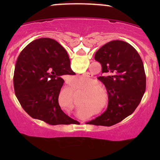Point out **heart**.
<instances>
[{
  "instance_id": "b5f03b06",
  "label": "heart",
  "mask_w": 160,
  "mask_h": 160,
  "mask_svg": "<svg viewBox=\"0 0 160 160\" xmlns=\"http://www.w3.org/2000/svg\"><path fill=\"white\" fill-rule=\"evenodd\" d=\"M80 78L82 80L84 79V78ZM103 89H104V88L102 86H100V85H95V86H93V87H92L91 88H89V91H97V90H103ZM98 94L96 92L94 93V95L95 96H96Z\"/></svg>"
}]
</instances>
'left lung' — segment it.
Segmentation results:
<instances>
[{"label": "left lung", "mask_w": 160, "mask_h": 160, "mask_svg": "<svg viewBox=\"0 0 160 160\" xmlns=\"http://www.w3.org/2000/svg\"><path fill=\"white\" fill-rule=\"evenodd\" d=\"M101 64L98 77L108 96L106 111L88 123L112 126L134 112L146 90V73L136 49L130 43L115 40L106 43L95 53Z\"/></svg>", "instance_id": "left-lung-1"}]
</instances>
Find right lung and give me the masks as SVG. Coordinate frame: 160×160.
Here are the masks:
<instances>
[{
  "instance_id": "obj_1",
  "label": "right lung",
  "mask_w": 160,
  "mask_h": 160,
  "mask_svg": "<svg viewBox=\"0 0 160 160\" xmlns=\"http://www.w3.org/2000/svg\"><path fill=\"white\" fill-rule=\"evenodd\" d=\"M74 75L65 49L49 38L36 39L19 54L14 74L15 95L32 118L51 125L73 124L58 102L64 75Z\"/></svg>"
}]
</instances>
